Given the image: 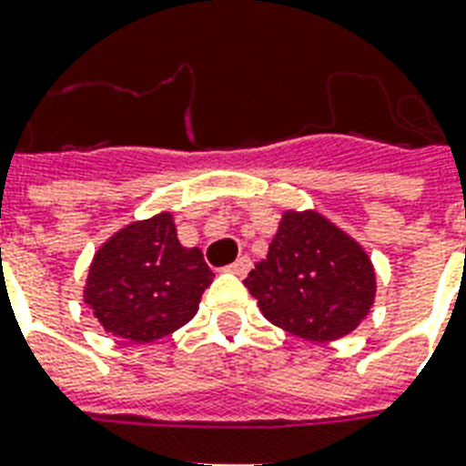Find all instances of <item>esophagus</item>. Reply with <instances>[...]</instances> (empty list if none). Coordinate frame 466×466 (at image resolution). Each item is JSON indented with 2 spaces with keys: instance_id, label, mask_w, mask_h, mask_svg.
I'll list each match as a JSON object with an SVG mask.
<instances>
[{
  "instance_id": "esophagus-1",
  "label": "esophagus",
  "mask_w": 466,
  "mask_h": 466,
  "mask_svg": "<svg viewBox=\"0 0 466 466\" xmlns=\"http://www.w3.org/2000/svg\"><path fill=\"white\" fill-rule=\"evenodd\" d=\"M248 268H251V258H248V256H239L232 266H227V270L234 273V276H247Z\"/></svg>"
}]
</instances>
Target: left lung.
Instances as JSON below:
<instances>
[{"instance_id": "8db88e82", "label": "left lung", "mask_w": 466, "mask_h": 466, "mask_svg": "<svg viewBox=\"0 0 466 466\" xmlns=\"http://www.w3.org/2000/svg\"><path fill=\"white\" fill-rule=\"evenodd\" d=\"M244 285L270 324L319 343L355 331L377 290L365 248L314 210L285 212Z\"/></svg>"}]
</instances>
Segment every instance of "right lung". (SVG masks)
<instances>
[{
  "label": "right lung",
  "mask_w": 466,
  "mask_h": 466,
  "mask_svg": "<svg viewBox=\"0 0 466 466\" xmlns=\"http://www.w3.org/2000/svg\"><path fill=\"white\" fill-rule=\"evenodd\" d=\"M212 278L203 251L181 247L171 212H161L123 227L98 248L84 302L108 333L149 343L196 317Z\"/></svg>",
  "instance_id": "right-lung-1"
}]
</instances>
